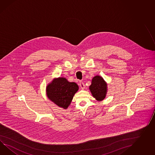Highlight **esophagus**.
<instances>
[{"label": "esophagus", "mask_w": 155, "mask_h": 155, "mask_svg": "<svg viewBox=\"0 0 155 155\" xmlns=\"http://www.w3.org/2000/svg\"><path fill=\"white\" fill-rule=\"evenodd\" d=\"M79 85H80V86H81L82 89H84L85 88V84H84V83H83L82 81H80L79 82Z\"/></svg>", "instance_id": "esophagus-1"}]
</instances>
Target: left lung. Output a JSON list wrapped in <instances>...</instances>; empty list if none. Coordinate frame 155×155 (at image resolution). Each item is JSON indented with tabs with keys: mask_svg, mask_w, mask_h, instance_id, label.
<instances>
[{
	"mask_svg": "<svg viewBox=\"0 0 155 155\" xmlns=\"http://www.w3.org/2000/svg\"><path fill=\"white\" fill-rule=\"evenodd\" d=\"M89 89L93 97L97 101H102L105 98L107 84L101 76H96L92 78Z\"/></svg>",
	"mask_w": 155,
	"mask_h": 155,
	"instance_id": "8db88e82",
	"label": "left lung"
}]
</instances>
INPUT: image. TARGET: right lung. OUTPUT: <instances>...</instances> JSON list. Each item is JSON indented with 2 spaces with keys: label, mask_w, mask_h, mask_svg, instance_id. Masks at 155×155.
<instances>
[{
  "label": "right lung",
  "mask_w": 155,
  "mask_h": 155,
  "mask_svg": "<svg viewBox=\"0 0 155 155\" xmlns=\"http://www.w3.org/2000/svg\"><path fill=\"white\" fill-rule=\"evenodd\" d=\"M78 88V86L75 82H70L65 78L59 77L53 79L47 86L46 94L54 104L66 109Z\"/></svg>",
  "instance_id": "1"
}]
</instances>
